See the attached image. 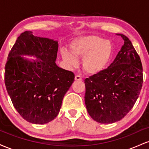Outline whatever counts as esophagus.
Returning a JSON list of instances; mask_svg holds the SVG:
<instances>
[{
    "mask_svg": "<svg viewBox=\"0 0 149 149\" xmlns=\"http://www.w3.org/2000/svg\"><path fill=\"white\" fill-rule=\"evenodd\" d=\"M75 80H82V77L79 76V75H76L75 76Z\"/></svg>",
    "mask_w": 149,
    "mask_h": 149,
    "instance_id": "obj_1",
    "label": "esophagus"
}]
</instances>
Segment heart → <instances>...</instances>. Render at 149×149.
<instances>
[{
    "instance_id": "1",
    "label": "heart",
    "mask_w": 149,
    "mask_h": 149,
    "mask_svg": "<svg viewBox=\"0 0 149 149\" xmlns=\"http://www.w3.org/2000/svg\"><path fill=\"white\" fill-rule=\"evenodd\" d=\"M71 49L75 57L83 58V68L87 73L96 74L107 66L112 55L113 47L109 40L92 36L75 40L71 44ZM73 56L66 50L61 52L63 59L70 67H76L78 64Z\"/></svg>"
}]
</instances>
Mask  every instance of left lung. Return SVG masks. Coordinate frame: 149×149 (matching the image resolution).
<instances>
[{
    "label": "left lung",
    "instance_id": "left-lung-1",
    "mask_svg": "<svg viewBox=\"0 0 149 149\" xmlns=\"http://www.w3.org/2000/svg\"><path fill=\"white\" fill-rule=\"evenodd\" d=\"M107 69L85 79V103L89 115L100 123L117 122L132 109L143 84L139 54L129 38Z\"/></svg>",
    "mask_w": 149,
    "mask_h": 149
}]
</instances>
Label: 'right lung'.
I'll return each mask as SVG.
<instances>
[{"label":"right lung","instance_id":"add662e5","mask_svg":"<svg viewBox=\"0 0 149 149\" xmlns=\"http://www.w3.org/2000/svg\"><path fill=\"white\" fill-rule=\"evenodd\" d=\"M58 42L21 33L8 54L5 84L20 116L33 124H45L57 117L65 94L74 81L71 71L56 64ZM22 55L34 56L30 61Z\"/></svg>","mask_w":149,"mask_h":149}]
</instances>
